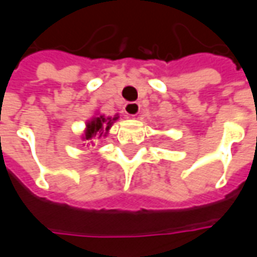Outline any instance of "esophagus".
Masks as SVG:
<instances>
[{"mask_svg": "<svg viewBox=\"0 0 257 257\" xmlns=\"http://www.w3.org/2000/svg\"><path fill=\"white\" fill-rule=\"evenodd\" d=\"M123 110H125V113L128 114V115L136 117L140 113V104L138 102H128L123 106Z\"/></svg>", "mask_w": 257, "mask_h": 257, "instance_id": "esophagus-1", "label": "esophagus"}]
</instances>
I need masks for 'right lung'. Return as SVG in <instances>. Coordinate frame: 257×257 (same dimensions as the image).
Instances as JSON below:
<instances>
[{
	"label": "right lung",
	"instance_id": "obj_1",
	"mask_svg": "<svg viewBox=\"0 0 257 257\" xmlns=\"http://www.w3.org/2000/svg\"><path fill=\"white\" fill-rule=\"evenodd\" d=\"M118 118V114H115L114 117H106L104 114L99 113L95 114L94 117L88 119L87 123H85V131L81 139L84 142L91 143V140L94 138H102V136L104 138L109 132V129L111 128V125Z\"/></svg>",
	"mask_w": 257,
	"mask_h": 257
}]
</instances>
